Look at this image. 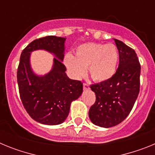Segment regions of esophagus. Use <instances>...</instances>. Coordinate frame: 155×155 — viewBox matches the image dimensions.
Segmentation results:
<instances>
[{"mask_svg": "<svg viewBox=\"0 0 155 155\" xmlns=\"http://www.w3.org/2000/svg\"><path fill=\"white\" fill-rule=\"evenodd\" d=\"M83 87H84V90L89 89V84H86V83H84V84H83Z\"/></svg>", "mask_w": 155, "mask_h": 155, "instance_id": "34e87169", "label": "esophagus"}]
</instances>
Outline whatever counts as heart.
<instances>
[{"label":"heart","mask_w":155,"mask_h":155,"mask_svg":"<svg viewBox=\"0 0 155 155\" xmlns=\"http://www.w3.org/2000/svg\"><path fill=\"white\" fill-rule=\"evenodd\" d=\"M119 58L118 49L115 45L87 42L76 48L75 57L71 53L66 54L64 63L74 78L84 76L88 68L93 80L103 82L114 76Z\"/></svg>","instance_id":"1"}]
</instances>
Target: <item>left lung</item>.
Segmentation results:
<instances>
[{"label": "left lung", "instance_id": "left-lung-1", "mask_svg": "<svg viewBox=\"0 0 155 155\" xmlns=\"http://www.w3.org/2000/svg\"><path fill=\"white\" fill-rule=\"evenodd\" d=\"M120 54L118 69L106 81L91 85L96 101L88 116L100 127H114L127 117L140 91V65L137 53L122 41L114 39Z\"/></svg>", "mask_w": 155, "mask_h": 155}]
</instances>
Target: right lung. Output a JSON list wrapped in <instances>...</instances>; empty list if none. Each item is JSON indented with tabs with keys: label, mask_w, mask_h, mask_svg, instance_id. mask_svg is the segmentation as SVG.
<instances>
[{
	"label": "right lung",
	"mask_w": 155,
	"mask_h": 155,
	"mask_svg": "<svg viewBox=\"0 0 155 155\" xmlns=\"http://www.w3.org/2000/svg\"><path fill=\"white\" fill-rule=\"evenodd\" d=\"M66 38L54 35L35 39L24 49L17 72L19 94L25 109L31 118L44 125H59L65 121L71 102L83 91L80 81L71 80L63 64ZM46 50L55 56L51 70L38 75L31 67V51Z\"/></svg>",
	"instance_id": "1"
}]
</instances>
